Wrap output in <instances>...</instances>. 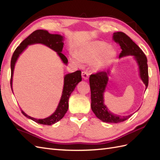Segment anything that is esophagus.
Instances as JSON below:
<instances>
[{"instance_id": "obj_1", "label": "esophagus", "mask_w": 160, "mask_h": 160, "mask_svg": "<svg viewBox=\"0 0 160 160\" xmlns=\"http://www.w3.org/2000/svg\"><path fill=\"white\" fill-rule=\"evenodd\" d=\"M81 76H82V78L83 79L87 80L88 79V77H89V74H88V72H86V71H83V72L81 73Z\"/></svg>"}]
</instances>
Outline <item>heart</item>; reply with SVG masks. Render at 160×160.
Returning a JSON list of instances; mask_svg holds the SVG:
<instances>
[{
  "instance_id": "1",
  "label": "heart",
  "mask_w": 160,
  "mask_h": 160,
  "mask_svg": "<svg viewBox=\"0 0 160 160\" xmlns=\"http://www.w3.org/2000/svg\"><path fill=\"white\" fill-rule=\"evenodd\" d=\"M116 51L107 42L92 40L80 45L77 52L70 51L69 58L73 64L81 66L83 62L92 63L97 70L107 67L115 58Z\"/></svg>"
}]
</instances>
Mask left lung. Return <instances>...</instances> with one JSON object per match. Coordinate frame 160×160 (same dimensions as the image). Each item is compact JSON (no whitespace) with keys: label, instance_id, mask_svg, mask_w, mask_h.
Segmentation results:
<instances>
[{"label":"left lung","instance_id":"obj_1","mask_svg":"<svg viewBox=\"0 0 160 160\" xmlns=\"http://www.w3.org/2000/svg\"><path fill=\"white\" fill-rule=\"evenodd\" d=\"M113 40L120 45L122 51L119 58L127 56H133L138 66L139 76L145 85L147 90L148 84V74L147 59L144 53L134 42L122 32L113 33ZM109 70L91 74L90 77V85L91 90V108L96 116L102 122L109 123H118L129 118L132 114L128 116H120L112 112L105 105L104 94L107 88Z\"/></svg>","mask_w":160,"mask_h":160}]
</instances>
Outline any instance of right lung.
<instances>
[{"instance_id":"1","label":"right lung","mask_w":160,"mask_h":160,"mask_svg":"<svg viewBox=\"0 0 160 160\" xmlns=\"http://www.w3.org/2000/svg\"><path fill=\"white\" fill-rule=\"evenodd\" d=\"M63 40H64V37L61 35L51 34L47 30L39 29L33 31L25 40H24L21 42L20 44L14 51L12 60H11V72H12V74H11V88H12V92L13 76L16 63L20 55L28 47V46L35 44H41L47 46V47L51 48L52 50L55 51L59 57V58L62 59V62L65 65H67L68 64V59L62 53L63 44H64ZM81 80H82V78H81V72L80 70H77L76 72L66 74L64 78H63V87L61 98H60L56 110L51 116L45 118L38 119L27 115L22 110H21L23 115L29 119L33 120L37 123L42 124V125H51L58 122L59 120H61L64 116L65 113L68 111L70 96L74 91L77 85L81 81Z\"/></svg>"}]
</instances>
